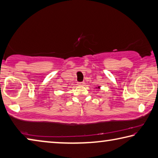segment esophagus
I'll return each mask as SVG.
<instances>
[{
    "mask_svg": "<svg viewBox=\"0 0 158 158\" xmlns=\"http://www.w3.org/2000/svg\"><path fill=\"white\" fill-rule=\"evenodd\" d=\"M77 85H78L79 86H83V85H85V82H78V83H77Z\"/></svg>",
    "mask_w": 158,
    "mask_h": 158,
    "instance_id": "esophagus-1",
    "label": "esophagus"
}]
</instances>
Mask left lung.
<instances>
[{
  "mask_svg": "<svg viewBox=\"0 0 158 158\" xmlns=\"http://www.w3.org/2000/svg\"><path fill=\"white\" fill-rule=\"evenodd\" d=\"M100 86H99V85H97V86L96 87H95V88L94 89H100Z\"/></svg>",
  "mask_w": 158,
  "mask_h": 158,
  "instance_id": "left-lung-1",
  "label": "left lung"
}]
</instances>
